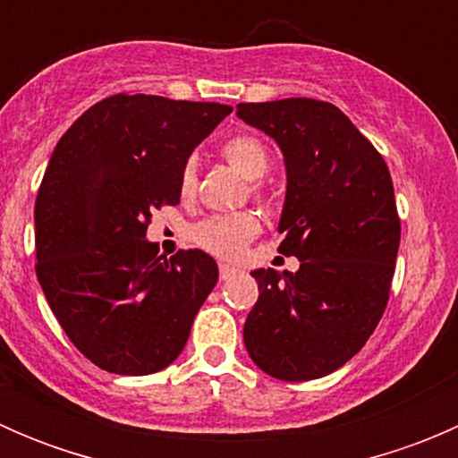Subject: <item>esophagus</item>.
<instances>
[{
	"instance_id": "esophagus-1",
	"label": "esophagus",
	"mask_w": 458,
	"mask_h": 458,
	"mask_svg": "<svg viewBox=\"0 0 458 458\" xmlns=\"http://www.w3.org/2000/svg\"><path fill=\"white\" fill-rule=\"evenodd\" d=\"M234 275H237V267L228 266V263H221V266H219V276H221V281L233 279Z\"/></svg>"
}]
</instances>
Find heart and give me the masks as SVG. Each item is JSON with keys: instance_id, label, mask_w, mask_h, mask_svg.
Wrapping results in <instances>:
<instances>
[{"instance_id": "obj_1", "label": "heart", "mask_w": 458, "mask_h": 458, "mask_svg": "<svg viewBox=\"0 0 458 458\" xmlns=\"http://www.w3.org/2000/svg\"><path fill=\"white\" fill-rule=\"evenodd\" d=\"M224 159L248 182H257L270 168V152L257 137L239 135L224 143ZM197 165L188 161L179 174V195L183 199L195 192ZM261 225L252 212H233V215H215L199 221L192 228V239L212 255L221 259H237L246 250L248 243L257 237Z\"/></svg>"}]
</instances>
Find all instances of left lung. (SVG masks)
Masks as SVG:
<instances>
[{"instance_id":"1","label":"left lung","mask_w":458,"mask_h":458,"mask_svg":"<svg viewBox=\"0 0 458 458\" xmlns=\"http://www.w3.org/2000/svg\"><path fill=\"white\" fill-rule=\"evenodd\" d=\"M237 117L276 141L285 164L279 252L297 272L259 267V299L243 326L252 361L281 381L339 370L386 310L401 224L390 170L327 101L239 104Z\"/></svg>"}]
</instances>
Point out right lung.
<instances>
[{"label": "right lung", "mask_w": 458, "mask_h": 458, "mask_svg": "<svg viewBox=\"0 0 458 458\" xmlns=\"http://www.w3.org/2000/svg\"><path fill=\"white\" fill-rule=\"evenodd\" d=\"M233 106L113 95L55 146L35 201L37 279L59 326L101 370L143 377L182 354L219 279L215 259H165L146 230Z\"/></svg>", "instance_id": "1"}]
</instances>
